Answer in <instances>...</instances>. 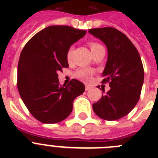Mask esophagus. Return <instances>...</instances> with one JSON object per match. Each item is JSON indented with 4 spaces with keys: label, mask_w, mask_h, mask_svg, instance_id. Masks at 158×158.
<instances>
[{
    "label": "esophagus",
    "mask_w": 158,
    "mask_h": 158,
    "mask_svg": "<svg viewBox=\"0 0 158 158\" xmlns=\"http://www.w3.org/2000/svg\"><path fill=\"white\" fill-rule=\"evenodd\" d=\"M89 89H90V86H89V85H86V86H85V89H86V90H89Z\"/></svg>",
    "instance_id": "1"
}]
</instances>
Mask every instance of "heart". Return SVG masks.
<instances>
[{
    "instance_id": "1",
    "label": "heart",
    "mask_w": 158,
    "mask_h": 158,
    "mask_svg": "<svg viewBox=\"0 0 158 158\" xmlns=\"http://www.w3.org/2000/svg\"><path fill=\"white\" fill-rule=\"evenodd\" d=\"M89 47H90V49H91L92 52L94 51L97 50L99 48L103 47L101 44L98 43V42H89ZM73 50L74 48L73 46H70L67 51L66 53V58L67 60L68 61H70L71 60H72V53H73ZM94 72L91 69H82L78 70L77 72H76L75 74V77L77 78V79H80V80L83 81L85 82H88L89 81L91 80L92 76L94 75Z\"/></svg>"
}]
</instances>
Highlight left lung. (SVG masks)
I'll return each instance as SVG.
<instances>
[{
  "label": "left lung",
  "instance_id": "1",
  "mask_svg": "<svg viewBox=\"0 0 158 158\" xmlns=\"http://www.w3.org/2000/svg\"><path fill=\"white\" fill-rule=\"evenodd\" d=\"M88 32L107 46L108 60L102 82H109L110 86L93 104V110L103 120H119L134 109L140 98L144 80L141 57L129 38L116 28H94Z\"/></svg>",
  "mask_w": 158,
  "mask_h": 158
}]
</instances>
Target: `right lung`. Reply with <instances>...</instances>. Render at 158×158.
Returning <instances> with one entry per match:
<instances>
[{
  "label": "right lung",
  "instance_id": "obj_1",
  "mask_svg": "<svg viewBox=\"0 0 158 158\" xmlns=\"http://www.w3.org/2000/svg\"><path fill=\"white\" fill-rule=\"evenodd\" d=\"M86 33L69 26H50L24 45L18 63L17 87L30 113L42 123L66 119L74 100L84 92V84L76 79L61 86L57 72L69 67L67 51Z\"/></svg>",
  "mask_w": 158,
  "mask_h": 158
}]
</instances>
